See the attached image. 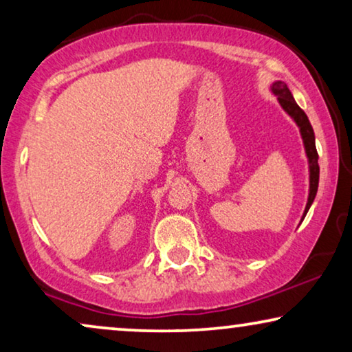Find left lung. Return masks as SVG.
<instances>
[{
  "label": "left lung",
  "instance_id": "8db88e82",
  "mask_svg": "<svg viewBox=\"0 0 352 352\" xmlns=\"http://www.w3.org/2000/svg\"><path fill=\"white\" fill-rule=\"evenodd\" d=\"M272 93L277 96L278 104L282 105V109L290 115V117L295 120V123L300 126V133L302 138V144H305L307 162H309V197H307V204L305 208V213H302L301 221L305 219L307 210L311 208L312 201L316 199L317 187H319V153H317L316 148V138H314V129H312L309 118L307 115L302 112V109L295 102L290 89L287 88V85L283 81H276L272 85Z\"/></svg>",
  "mask_w": 352,
  "mask_h": 352
}]
</instances>
